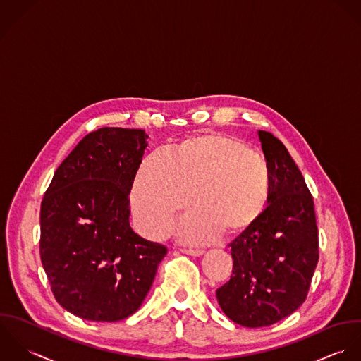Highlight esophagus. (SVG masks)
<instances>
[{"label": "esophagus", "mask_w": 361, "mask_h": 361, "mask_svg": "<svg viewBox=\"0 0 361 361\" xmlns=\"http://www.w3.org/2000/svg\"><path fill=\"white\" fill-rule=\"evenodd\" d=\"M181 252H184L187 255H191V257H201L204 254L202 250H194V248H183Z\"/></svg>", "instance_id": "obj_1"}]
</instances>
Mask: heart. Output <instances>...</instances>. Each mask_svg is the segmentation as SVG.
I'll list each match as a JSON object with an SVG mask.
<instances>
[{
    "label": "heart",
    "instance_id": "obj_1",
    "mask_svg": "<svg viewBox=\"0 0 361 361\" xmlns=\"http://www.w3.org/2000/svg\"><path fill=\"white\" fill-rule=\"evenodd\" d=\"M271 192V169L261 154L237 138L205 134L176 145L167 156H145L130 200L140 228L161 238L194 197L198 208L180 223L178 237L204 244L223 228L240 233L251 227L268 208Z\"/></svg>",
    "mask_w": 361,
    "mask_h": 361
}]
</instances>
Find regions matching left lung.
Instances as JSON below:
<instances>
[{
  "label": "left lung",
  "mask_w": 361,
  "mask_h": 361,
  "mask_svg": "<svg viewBox=\"0 0 361 361\" xmlns=\"http://www.w3.org/2000/svg\"><path fill=\"white\" fill-rule=\"evenodd\" d=\"M272 174L268 208L231 247L233 275L216 290L221 311L247 328L269 326L307 298L318 264L314 201L286 146L258 131Z\"/></svg>",
  "instance_id": "8db88e82"
}]
</instances>
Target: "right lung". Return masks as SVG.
Wrapping results in <instances>:
<instances>
[{
  "instance_id": "right-lung-1",
  "label": "right lung",
  "mask_w": 361,
  "mask_h": 361,
  "mask_svg": "<svg viewBox=\"0 0 361 361\" xmlns=\"http://www.w3.org/2000/svg\"><path fill=\"white\" fill-rule=\"evenodd\" d=\"M144 130L87 134L56 170L40 209V258L51 291L83 319L116 322L144 302L161 244L130 226V192L147 146Z\"/></svg>"
}]
</instances>
